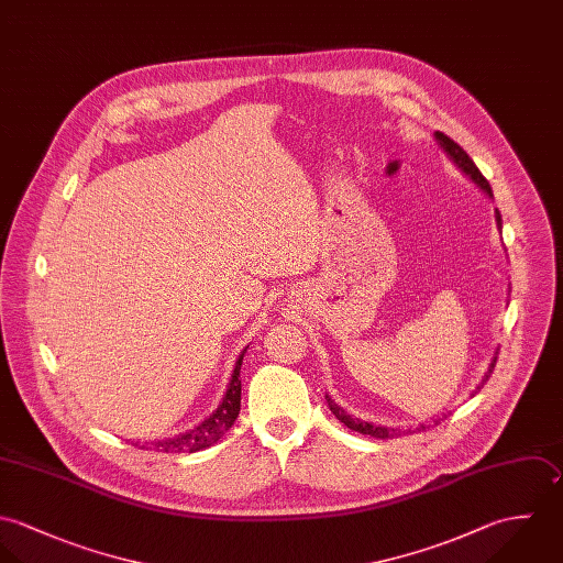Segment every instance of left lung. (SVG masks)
I'll return each mask as SVG.
<instances>
[{
	"instance_id": "left-lung-1",
	"label": "left lung",
	"mask_w": 563,
	"mask_h": 563,
	"mask_svg": "<svg viewBox=\"0 0 563 563\" xmlns=\"http://www.w3.org/2000/svg\"><path fill=\"white\" fill-rule=\"evenodd\" d=\"M435 139L440 141V145L444 147V152L449 154L450 158L485 191V194H489L492 196V187H489V183H487V178L478 172V167L474 165V161L467 156V152L459 145V143H454L450 136H446L444 132H435ZM496 222L498 225L503 224V220H500V213L496 211ZM494 365H496V356H494V361L489 363V369H487V374L483 376V383H487L489 380V376H492V372H494ZM483 383H481V387H483ZM327 402H329V407H331V411L335 413V418H338L339 422H343L347 429H352V431H356V433H363V435H372V438H376V440H387V438H391L394 435V429L391 431H387L385 427H374V424H367V422H361V420H354L352 416H347L341 407H338L329 396H327ZM424 429V427H422Z\"/></svg>"
}]
</instances>
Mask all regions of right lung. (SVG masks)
<instances>
[{
	"label": "right lung",
	"mask_w": 563,
	"mask_h": 563,
	"mask_svg": "<svg viewBox=\"0 0 563 563\" xmlns=\"http://www.w3.org/2000/svg\"><path fill=\"white\" fill-rule=\"evenodd\" d=\"M241 361H243V352L234 363V372H232L228 391H225L224 400L218 407V411L189 433H183L174 440L154 442L152 446L156 452H198V450L213 446L224 435L225 431L234 424V420L239 416V409H241V380H239Z\"/></svg>",
	"instance_id": "1"
}]
</instances>
